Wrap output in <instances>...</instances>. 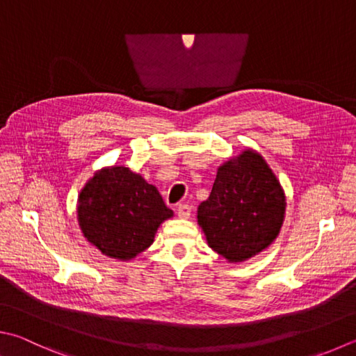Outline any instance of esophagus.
<instances>
[{
  "label": "esophagus",
  "instance_id": "esophagus-1",
  "mask_svg": "<svg viewBox=\"0 0 356 356\" xmlns=\"http://www.w3.org/2000/svg\"><path fill=\"white\" fill-rule=\"evenodd\" d=\"M177 215H179V218H182V219L190 218V215H191V205H188V204H179L177 205Z\"/></svg>",
  "mask_w": 356,
  "mask_h": 356
}]
</instances>
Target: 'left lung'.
I'll list each match as a JSON object with an SVG mask.
<instances>
[{
	"label": "left lung",
	"instance_id": "obj_1",
	"mask_svg": "<svg viewBox=\"0 0 356 356\" xmlns=\"http://www.w3.org/2000/svg\"><path fill=\"white\" fill-rule=\"evenodd\" d=\"M285 207V195L266 161L245 149L219 166L209 199L197 209V222L213 250L229 261H244L275 240Z\"/></svg>",
	"mask_w": 356,
	"mask_h": 356
}]
</instances>
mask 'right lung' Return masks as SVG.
Listing matches in <instances>:
<instances>
[{"label":"right lung","mask_w":356,"mask_h":356,"mask_svg":"<svg viewBox=\"0 0 356 356\" xmlns=\"http://www.w3.org/2000/svg\"><path fill=\"white\" fill-rule=\"evenodd\" d=\"M171 216L156 186L126 166L96 172L77 205L83 236L116 260H132L149 248L159 225Z\"/></svg>","instance_id":"obj_1"}]
</instances>
